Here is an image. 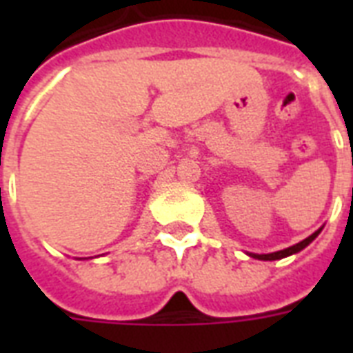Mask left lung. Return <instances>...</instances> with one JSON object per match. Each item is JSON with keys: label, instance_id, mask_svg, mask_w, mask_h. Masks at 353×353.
<instances>
[{"label": "left lung", "instance_id": "left-lung-1", "mask_svg": "<svg viewBox=\"0 0 353 353\" xmlns=\"http://www.w3.org/2000/svg\"><path fill=\"white\" fill-rule=\"evenodd\" d=\"M319 232H321V229H319V231L313 232L312 236H307L306 240L299 241V243H296V245L288 247V249H284V251L269 252V254H251V256H252V258H258V260H280V258H285V256H290V254H295V252L302 251V249H304V247L310 245V243H312V241L315 240V238H317Z\"/></svg>", "mask_w": 353, "mask_h": 353}]
</instances>
